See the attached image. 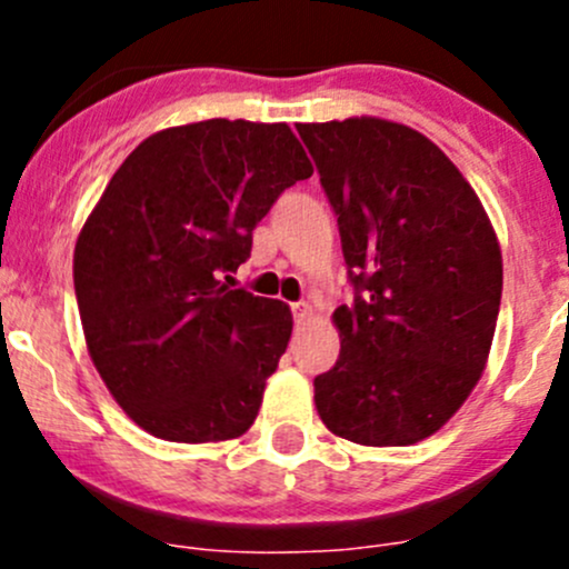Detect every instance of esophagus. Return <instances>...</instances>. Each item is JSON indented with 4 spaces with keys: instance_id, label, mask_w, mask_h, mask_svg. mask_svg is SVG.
I'll use <instances>...</instances> for the list:
<instances>
[{
    "instance_id": "1",
    "label": "esophagus",
    "mask_w": 569,
    "mask_h": 569,
    "mask_svg": "<svg viewBox=\"0 0 569 569\" xmlns=\"http://www.w3.org/2000/svg\"><path fill=\"white\" fill-rule=\"evenodd\" d=\"M291 311H295V319L300 321H311L313 319V308L308 306V302H295V306H291Z\"/></svg>"
}]
</instances>
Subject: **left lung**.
<instances>
[{
  "label": "left lung",
  "instance_id": "obj_1",
  "mask_svg": "<svg viewBox=\"0 0 569 569\" xmlns=\"http://www.w3.org/2000/svg\"><path fill=\"white\" fill-rule=\"evenodd\" d=\"M338 217L352 306L313 380L319 418L360 446H412L465 405L487 366L503 263L473 187L432 140L382 118L297 123Z\"/></svg>",
  "mask_w": 569,
  "mask_h": 569
}]
</instances>
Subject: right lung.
<instances>
[{"mask_svg": "<svg viewBox=\"0 0 569 569\" xmlns=\"http://www.w3.org/2000/svg\"><path fill=\"white\" fill-rule=\"evenodd\" d=\"M311 176L286 123L214 118L157 131L109 178L73 289L93 366L153 438L220 443L252 427L295 321L233 272L278 194Z\"/></svg>", "mask_w": 569, "mask_h": 569, "instance_id": "add662e5", "label": "right lung"}]
</instances>
